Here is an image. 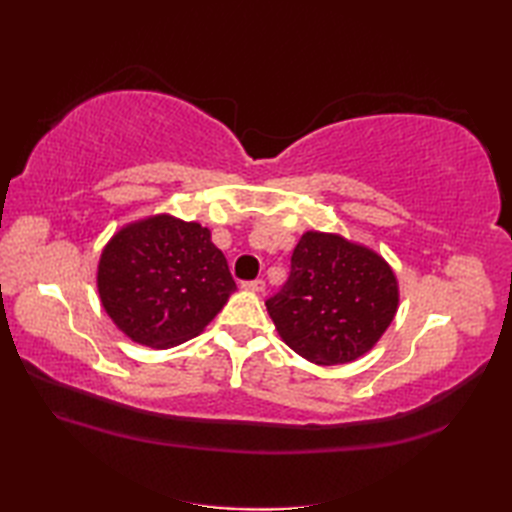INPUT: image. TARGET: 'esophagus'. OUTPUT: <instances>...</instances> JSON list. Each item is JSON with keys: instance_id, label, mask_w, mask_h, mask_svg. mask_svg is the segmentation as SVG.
<instances>
[{"instance_id": "obj_1", "label": "esophagus", "mask_w": 512, "mask_h": 512, "mask_svg": "<svg viewBox=\"0 0 512 512\" xmlns=\"http://www.w3.org/2000/svg\"><path fill=\"white\" fill-rule=\"evenodd\" d=\"M242 286H244L246 290H253V292H264L266 281H264V279H253V281H244Z\"/></svg>"}]
</instances>
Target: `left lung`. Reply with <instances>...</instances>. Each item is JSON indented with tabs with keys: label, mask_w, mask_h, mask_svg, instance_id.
Segmentation results:
<instances>
[{
	"label": "left lung",
	"mask_w": 512,
	"mask_h": 512,
	"mask_svg": "<svg viewBox=\"0 0 512 512\" xmlns=\"http://www.w3.org/2000/svg\"><path fill=\"white\" fill-rule=\"evenodd\" d=\"M266 308L299 356L343 365L372 350L394 321L398 281L372 248L308 231L292 253L288 281Z\"/></svg>",
	"instance_id": "1"
}]
</instances>
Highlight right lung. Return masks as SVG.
Masks as SVG:
<instances>
[{"instance_id":"obj_1","label":"right lung","mask_w":512,"mask_h":512,"mask_svg":"<svg viewBox=\"0 0 512 512\" xmlns=\"http://www.w3.org/2000/svg\"><path fill=\"white\" fill-rule=\"evenodd\" d=\"M96 286L116 328L158 350L198 336L237 290L209 228L171 215L121 228L103 248Z\"/></svg>"}]
</instances>
